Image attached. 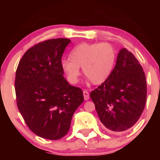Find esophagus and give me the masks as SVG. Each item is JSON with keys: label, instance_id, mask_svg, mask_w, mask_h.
I'll list each match as a JSON object with an SVG mask.
<instances>
[{"label": "esophagus", "instance_id": "obj_1", "mask_svg": "<svg viewBox=\"0 0 160 160\" xmlns=\"http://www.w3.org/2000/svg\"><path fill=\"white\" fill-rule=\"evenodd\" d=\"M83 96H84V99L85 100H88L89 98V94L86 90L83 91Z\"/></svg>", "mask_w": 160, "mask_h": 160}]
</instances>
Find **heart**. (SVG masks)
I'll return each instance as SVG.
<instances>
[{
    "label": "heart",
    "instance_id": "b5f03b06",
    "mask_svg": "<svg viewBox=\"0 0 160 160\" xmlns=\"http://www.w3.org/2000/svg\"><path fill=\"white\" fill-rule=\"evenodd\" d=\"M70 58H63L61 67L68 80L76 84L83 74L94 84L103 83L113 71L117 59L114 47L108 43H82L70 52Z\"/></svg>",
    "mask_w": 160,
    "mask_h": 160
}]
</instances>
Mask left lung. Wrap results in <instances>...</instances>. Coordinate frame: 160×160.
Wrapping results in <instances>:
<instances>
[{
    "label": "left lung",
    "instance_id": "left-lung-1",
    "mask_svg": "<svg viewBox=\"0 0 160 160\" xmlns=\"http://www.w3.org/2000/svg\"><path fill=\"white\" fill-rule=\"evenodd\" d=\"M101 122L110 132L127 130L137 122L147 99L146 77L137 58L122 49L111 74L91 92Z\"/></svg>",
    "mask_w": 160,
    "mask_h": 160
}]
</instances>
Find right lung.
<instances>
[{"label":"right lung","instance_id":"1","mask_svg":"<svg viewBox=\"0 0 160 160\" xmlns=\"http://www.w3.org/2000/svg\"><path fill=\"white\" fill-rule=\"evenodd\" d=\"M71 40H44L28 49L16 72L18 109L38 136L58 140L68 132L73 114L83 102L80 88L64 78L62 57Z\"/></svg>","mask_w":160,"mask_h":160}]
</instances>
